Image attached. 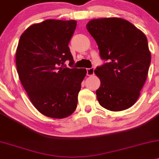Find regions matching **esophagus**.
Segmentation results:
<instances>
[{
    "instance_id": "34e87169",
    "label": "esophagus",
    "mask_w": 159,
    "mask_h": 159,
    "mask_svg": "<svg viewBox=\"0 0 159 159\" xmlns=\"http://www.w3.org/2000/svg\"><path fill=\"white\" fill-rule=\"evenodd\" d=\"M94 71H95V68H89V69L86 70V74L87 76H93L94 75Z\"/></svg>"
}]
</instances>
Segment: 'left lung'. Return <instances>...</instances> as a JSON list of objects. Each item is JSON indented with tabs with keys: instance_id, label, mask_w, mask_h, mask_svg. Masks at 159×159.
Returning a JSON list of instances; mask_svg holds the SVG:
<instances>
[{
	"instance_id": "1",
	"label": "left lung",
	"mask_w": 159,
	"mask_h": 159,
	"mask_svg": "<svg viewBox=\"0 0 159 159\" xmlns=\"http://www.w3.org/2000/svg\"><path fill=\"white\" fill-rule=\"evenodd\" d=\"M86 29L105 61L94 71L101 81L96 90L98 102L112 111L129 108L140 95L151 63L146 36L129 21L117 17L95 19Z\"/></svg>"
}]
</instances>
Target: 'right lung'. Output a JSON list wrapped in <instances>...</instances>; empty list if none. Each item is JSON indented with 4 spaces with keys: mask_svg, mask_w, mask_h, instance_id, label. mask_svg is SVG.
Segmentation results:
<instances>
[{
    "mask_svg": "<svg viewBox=\"0 0 159 159\" xmlns=\"http://www.w3.org/2000/svg\"><path fill=\"white\" fill-rule=\"evenodd\" d=\"M76 20H46L20 36L16 53L20 82L32 105L44 115L64 118L76 110L86 69L73 67L69 42Z\"/></svg>",
    "mask_w": 159,
    "mask_h": 159,
    "instance_id": "add662e5",
    "label": "right lung"
}]
</instances>
